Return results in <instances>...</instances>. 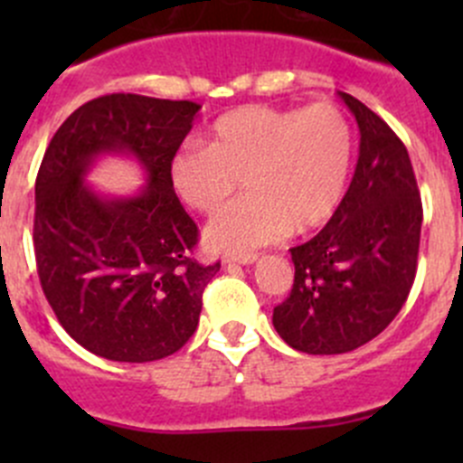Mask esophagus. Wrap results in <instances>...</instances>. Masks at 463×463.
<instances>
[{"instance_id":"1","label":"esophagus","mask_w":463,"mask_h":463,"mask_svg":"<svg viewBox=\"0 0 463 463\" xmlns=\"http://www.w3.org/2000/svg\"><path fill=\"white\" fill-rule=\"evenodd\" d=\"M255 260H258V253H228L222 258L223 264H253Z\"/></svg>"}]
</instances>
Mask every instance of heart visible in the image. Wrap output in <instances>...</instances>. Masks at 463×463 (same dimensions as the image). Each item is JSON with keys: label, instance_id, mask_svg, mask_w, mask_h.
<instances>
[{"label": "heart", "instance_id": "1", "mask_svg": "<svg viewBox=\"0 0 463 463\" xmlns=\"http://www.w3.org/2000/svg\"><path fill=\"white\" fill-rule=\"evenodd\" d=\"M354 129L331 102L305 109L246 105L214 120L203 145H184L167 163L176 194L193 210L214 214L205 244L249 250L288 231L325 226L343 203L354 167Z\"/></svg>", "mask_w": 463, "mask_h": 463}]
</instances>
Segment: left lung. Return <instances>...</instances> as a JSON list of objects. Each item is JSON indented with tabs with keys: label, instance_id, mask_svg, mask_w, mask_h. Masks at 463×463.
<instances>
[{
	"label": "left lung",
	"instance_id": "8db88e82",
	"mask_svg": "<svg viewBox=\"0 0 463 463\" xmlns=\"http://www.w3.org/2000/svg\"><path fill=\"white\" fill-rule=\"evenodd\" d=\"M361 149L343 203L307 244L273 326L305 354H345L376 338L405 305L417 275L423 205L412 163L390 125L349 93Z\"/></svg>",
	"mask_w": 463,
	"mask_h": 463
}]
</instances>
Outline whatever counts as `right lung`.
Listing matches in <instances>:
<instances>
[{
	"label": "right lung",
	"instance_id": "right-lung-1",
	"mask_svg": "<svg viewBox=\"0 0 463 463\" xmlns=\"http://www.w3.org/2000/svg\"><path fill=\"white\" fill-rule=\"evenodd\" d=\"M202 105L107 93L78 107L51 138L35 179L33 244L55 318L87 352L149 363L194 334L203 288L219 270L193 258L197 223L167 163ZM132 153L148 175L137 198L109 200L84 184L100 153Z\"/></svg>",
	"mask_w": 463,
	"mask_h": 463
}]
</instances>
